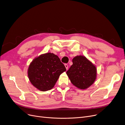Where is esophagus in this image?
Returning <instances> with one entry per match:
<instances>
[{
    "label": "esophagus",
    "mask_w": 125,
    "mask_h": 125,
    "mask_svg": "<svg viewBox=\"0 0 125 125\" xmlns=\"http://www.w3.org/2000/svg\"><path fill=\"white\" fill-rule=\"evenodd\" d=\"M65 68H66V70H67L68 69V65L67 64H65Z\"/></svg>",
    "instance_id": "1"
}]
</instances>
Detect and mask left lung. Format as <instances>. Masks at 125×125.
<instances>
[{
    "instance_id": "1",
    "label": "left lung",
    "mask_w": 125,
    "mask_h": 125,
    "mask_svg": "<svg viewBox=\"0 0 125 125\" xmlns=\"http://www.w3.org/2000/svg\"><path fill=\"white\" fill-rule=\"evenodd\" d=\"M71 65L66 74L71 83L76 88L84 90L95 82L97 77L95 65L84 56H76L73 59Z\"/></svg>"
}]
</instances>
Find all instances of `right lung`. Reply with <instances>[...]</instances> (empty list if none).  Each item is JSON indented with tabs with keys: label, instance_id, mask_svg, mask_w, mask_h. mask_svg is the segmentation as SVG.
Here are the masks:
<instances>
[{
	"label": "right lung",
	"instance_id": "right-lung-1",
	"mask_svg": "<svg viewBox=\"0 0 125 125\" xmlns=\"http://www.w3.org/2000/svg\"><path fill=\"white\" fill-rule=\"evenodd\" d=\"M66 70L58 56L47 52L34 58L28 69V76L34 87L41 91L51 90L60 74Z\"/></svg>",
	"mask_w": 125,
	"mask_h": 125
}]
</instances>
